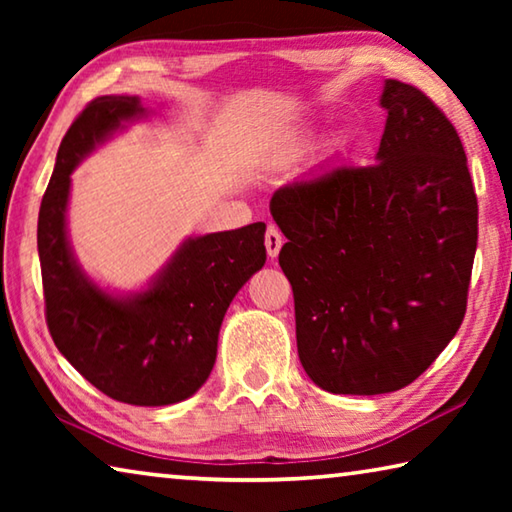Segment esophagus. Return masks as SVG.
<instances>
[{"label":"esophagus","instance_id":"34e87169","mask_svg":"<svg viewBox=\"0 0 512 512\" xmlns=\"http://www.w3.org/2000/svg\"><path fill=\"white\" fill-rule=\"evenodd\" d=\"M264 244H266L268 257L275 259L277 255H280V248H282V244H284V237H282V232L275 228V225H268L266 237H264Z\"/></svg>","mask_w":512,"mask_h":512}]
</instances>
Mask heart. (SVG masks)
I'll return each instance as SVG.
<instances>
[{"mask_svg": "<svg viewBox=\"0 0 512 512\" xmlns=\"http://www.w3.org/2000/svg\"><path fill=\"white\" fill-rule=\"evenodd\" d=\"M302 146H305V137L298 131H289L284 135H277L275 140L268 142L264 146L262 155H259V160L266 167H284V164L293 162L300 155Z\"/></svg>", "mask_w": 512, "mask_h": 512, "instance_id": "b5f03b06", "label": "heart"}]
</instances>
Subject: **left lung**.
<instances>
[{"mask_svg":"<svg viewBox=\"0 0 512 512\" xmlns=\"http://www.w3.org/2000/svg\"><path fill=\"white\" fill-rule=\"evenodd\" d=\"M372 167L284 185L271 214L302 368L336 395L409 386L463 323L479 235L467 158L443 112L388 79Z\"/></svg>","mask_w":512,"mask_h":512,"instance_id":"8db88e82","label":"left lung"}]
</instances>
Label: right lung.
<instances>
[{
  "label": "right lung",
  "mask_w": 512,
  "mask_h": 512,
  "mask_svg": "<svg viewBox=\"0 0 512 512\" xmlns=\"http://www.w3.org/2000/svg\"><path fill=\"white\" fill-rule=\"evenodd\" d=\"M149 115L140 97L108 94L76 117L42 196L38 255L47 325L60 354L112 400L169 406L210 377L225 311L266 262V225L187 237L137 291L94 282L69 241V176L97 146Z\"/></svg>",
  "instance_id": "obj_1"
}]
</instances>
